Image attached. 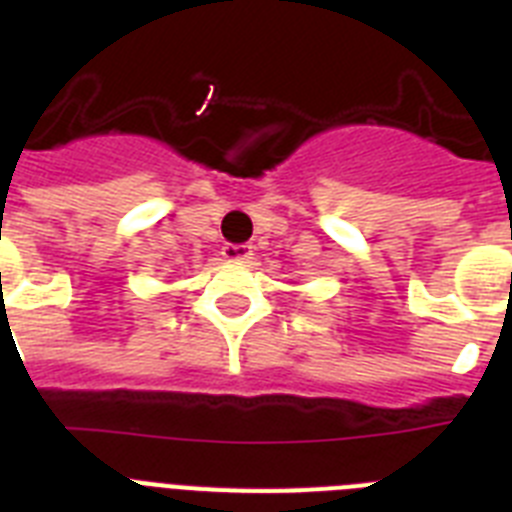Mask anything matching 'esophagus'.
I'll return each instance as SVG.
<instances>
[{"instance_id": "1", "label": "esophagus", "mask_w": 512, "mask_h": 512, "mask_svg": "<svg viewBox=\"0 0 512 512\" xmlns=\"http://www.w3.org/2000/svg\"><path fill=\"white\" fill-rule=\"evenodd\" d=\"M221 255L229 263H247V260H252V247L249 244H226L221 249Z\"/></svg>"}]
</instances>
